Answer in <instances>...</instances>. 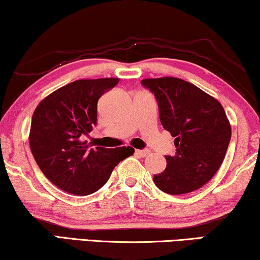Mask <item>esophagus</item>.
I'll return each instance as SVG.
<instances>
[{
  "label": "esophagus",
  "mask_w": 260,
  "mask_h": 260,
  "mask_svg": "<svg viewBox=\"0 0 260 260\" xmlns=\"http://www.w3.org/2000/svg\"><path fill=\"white\" fill-rule=\"evenodd\" d=\"M135 152H136V155L139 157H146V156H149L150 150H136Z\"/></svg>",
  "instance_id": "esophagus-1"
}]
</instances>
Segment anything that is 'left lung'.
Instances as JSON below:
<instances>
[{
	"label": "left lung",
	"mask_w": 260,
	"mask_h": 260,
	"mask_svg": "<svg viewBox=\"0 0 260 260\" xmlns=\"http://www.w3.org/2000/svg\"><path fill=\"white\" fill-rule=\"evenodd\" d=\"M155 93L163 127L175 137V156L155 175L158 189L170 194L189 193L205 185L223 163L231 125L223 105L198 86L177 77L144 78Z\"/></svg>",
	"instance_id": "obj_1"
}]
</instances>
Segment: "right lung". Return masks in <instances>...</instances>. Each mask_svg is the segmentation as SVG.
Returning <instances> with one entry per match:
<instances>
[{"mask_svg": "<svg viewBox=\"0 0 260 260\" xmlns=\"http://www.w3.org/2000/svg\"><path fill=\"white\" fill-rule=\"evenodd\" d=\"M118 78L78 80L55 90L41 101L32 114L30 150L43 175L66 192H96L116 165L133 156L131 146L89 149L82 135L97 123V102Z\"/></svg>", "mask_w": 260, "mask_h": 260, "instance_id": "right-lung-1", "label": "right lung"}]
</instances>
